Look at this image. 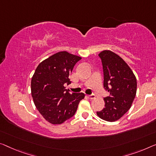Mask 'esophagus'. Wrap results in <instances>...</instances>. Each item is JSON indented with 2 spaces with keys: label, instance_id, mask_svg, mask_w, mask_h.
<instances>
[{
  "label": "esophagus",
  "instance_id": "obj_1",
  "mask_svg": "<svg viewBox=\"0 0 156 156\" xmlns=\"http://www.w3.org/2000/svg\"><path fill=\"white\" fill-rule=\"evenodd\" d=\"M88 97V99H93L95 98V95L94 94H90V95H87V96Z\"/></svg>",
  "mask_w": 156,
  "mask_h": 156
}]
</instances>
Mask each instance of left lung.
<instances>
[{"label":"left lung","instance_id":"left-lung-1","mask_svg":"<svg viewBox=\"0 0 156 156\" xmlns=\"http://www.w3.org/2000/svg\"><path fill=\"white\" fill-rule=\"evenodd\" d=\"M104 72V87L110 94L104 97L105 107L97 111L99 118L108 122L120 119L131 107L136 96V79L120 56L110 50L99 54Z\"/></svg>","mask_w":156,"mask_h":156}]
</instances>
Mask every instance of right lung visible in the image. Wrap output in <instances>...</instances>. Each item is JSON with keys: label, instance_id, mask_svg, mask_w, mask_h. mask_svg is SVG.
I'll return each mask as SVG.
<instances>
[{"label": "right lung", "instance_id": "obj_1", "mask_svg": "<svg viewBox=\"0 0 156 156\" xmlns=\"http://www.w3.org/2000/svg\"><path fill=\"white\" fill-rule=\"evenodd\" d=\"M78 56L63 51L50 56L39 64L31 79V95L35 106L43 117L54 125L62 124L73 117L85 94L70 93L65 84Z\"/></svg>", "mask_w": 156, "mask_h": 156}]
</instances>
